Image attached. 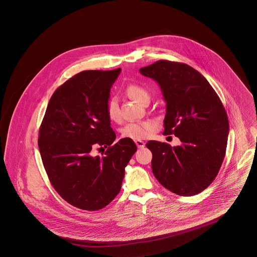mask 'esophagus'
Segmentation results:
<instances>
[{
    "label": "esophagus",
    "mask_w": 257,
    "mask_h": 257,
    "mask_svg": "<svg viewBox=\"0 0 257 257\" xmlns=\"http://www.w3.org/2000/svg\"><path fill=\"white\" fill-rule=\"evenodd\" d=\"M135 144H136V146L139 147V148H144V147H146V143L143 142V141H141V140H136V141H135Z\"/></svg>",
    "instance_id": "esophagus-1"
}]
</instances>
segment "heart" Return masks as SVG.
Segmentation results:
<instances>
[{"label": "heart", "instance_id": "1", "mask_svg": "<svg viewBox=\"0 0 257 257\" xmlns=\"http://www.w3.org/2000/svg\"><path fill=\"white\" fill-rule=\"evenodd\" d=\"M125 92L129 97L132 98L139 104H143L144 101L150 99V94L147 88L137 84H129L125 87ZM107 111L110 120L117 122L120 119L116 99L112 98L108 102ZM154 129L155 124L152 121L128 123L123 127L121 135L123 138H128L132 140H144L152 134Z\"/></svg>", "mask_w": 257, "mask_h": 257}]
</instances>
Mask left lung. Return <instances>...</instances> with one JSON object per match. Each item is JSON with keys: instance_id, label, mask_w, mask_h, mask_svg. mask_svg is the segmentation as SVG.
I'll list each match as a JSON object with an SVG mask.
<instances>
[{"instance_id": "1", "label": "left lung", "mask_w": 257, "mask_h": 257, "mask_svg": "<svg viewBox=\"0 0 257 257\" xmlns=\"http://www.w3.org/2000/svg\"><path fill=\"white\" fill-rule=\"evenodd\" d=\"M159 84L166 101L164 135L181 145L149 141L152 171L166 189L195 196L214 181L225 155L229 124L220 97L207 80L188 64L156 61L140 69Z\"/></svg>"}]
</instances>
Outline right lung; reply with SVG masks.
Returning a JSON list of instances; mask_svg holds the SVG:
<instances>
[{
    "instance_id": "obj_1",
    "label": "right lung",
    "mask_w": 257,
    "mask_h": 257,
    "mask_svg": "<svg viewBox=\"0 0 257 257\" xmlns=\"http://www.w3.org/2000/svg\"><path fill=\"white\" fill-rule=\"evenodd\" d=\"M120 68L86 70L56 89L40 125L38 147L50 182L75 207L96 211L121 189L125 167L137 151L132 139L116 144L107 107ZM107 147L105 155L92 150Z\"/></svg>"
}]
</instances>
